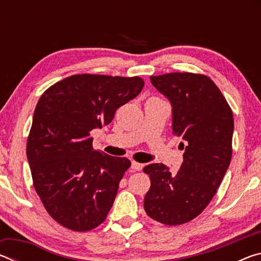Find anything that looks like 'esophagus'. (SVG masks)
<instances>
[{
    "label": "esophagus",
    "mask_w": 261,
    "mask_h": 261,
    "mask_svg": "<svg viewBox=\"0 0 261 261\" xmlns=\"http://www.w3.org/2000/svg\"><path fill=\"white\" fill-rule=\"evenodd\" d=\"M131 168H132V170H135V171H139V170H141L144 168V165L143 163H139V162H135V161H132V163H131Z\"/></svg>",
    "instance_id": "1"
}]
</instances>
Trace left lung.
Wrapping results in <instances>:
<instances>
[{"instance_id": "obj_1", "label": "left lung", "mask_w": 261, "mask_h": 261, "mask_svg": "<svg viewBox=\"0 0 261 261\" xmlns=\"http://www.w3.org/2000/svg\"><path fill=\"white\" fill-rule=\"evenodd\" d=\"M152 85L171 106V129L182 137L184 161L176 174L163 163L144 168L151 188L144 199L149 218L168 226L199 215L216 193L231 160L232 112L218 86L204 74L167 73Z\"/></svg>"}]
</instances>
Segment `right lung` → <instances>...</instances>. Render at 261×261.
Returning a JSON list of instances; mask_svg holds the SVG:
<instances>
[{
    "label": "right lung",
    "instance_id": "right-lung-1",
    "mask_svg": "<svg viewBox=\"0 0 261 261\" xmlns=\"http://www.w3.org/2000/svg\"><path fill=\"white\" fill-rule=\"evenodd\" d=\"M143 87L139 77L76 74L39 99L26 155L35 191L63 227L87 231L107 218L131 162L94 151L90 132L108 125Z\"/></svg>",
    "mask_w": 261,
    "mask_h": 261
}]
</instances>
